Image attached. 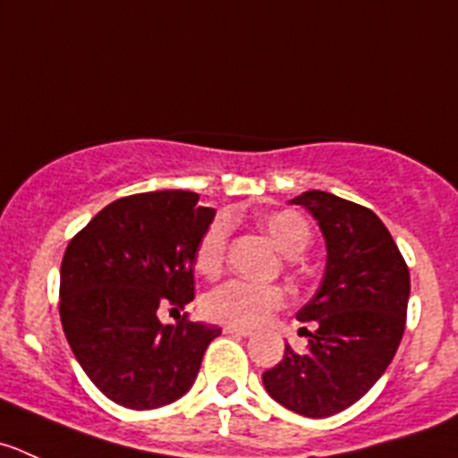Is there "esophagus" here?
I'll return each instance as SVG.
<instances>
[{
  "label": "esophagus",
  "instance_id": "esophagus-1",
  "mask_svg": "<svg viewBox=\"0 0 458 458\" xmlns=\"http://www.w3.org/2000/svg\"><path fill=\"white\" fill-rule=\"evenodd\" d=\"M224 333H230V335L248 337V335H250V328H242V327H233V324H225Z\"/></svg>",
  "mask_w": 458,
  "mask_h": 458
}]
</instances>
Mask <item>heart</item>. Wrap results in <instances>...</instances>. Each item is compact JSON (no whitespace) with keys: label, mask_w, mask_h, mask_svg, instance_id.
I'll use <instances>...</instances> for the list:
<instances>
[{"label":"heart","mask_w":458,"mask_h":458,"mask_svg":"<svg viewBox=\"0 0 458 458\" xmlns=\"http://www.w3.org/2000/svg\"><path fill=\"white\" fill-rule=\"evenodd\" d=\"M259 225L268 233L275 246L284 255H297L310 243L313 230L304 215L297 210H270L259 216ZM230 224L224 215L215 216L199 237L194 248V268L206 277H215L225 261ZM286 304V291L282 286H264L243 279H228L203 295V315L212 322L233 324L250 328L266 322L270 313Z\"/></svg>","instance_id":"1"}]
</instances>
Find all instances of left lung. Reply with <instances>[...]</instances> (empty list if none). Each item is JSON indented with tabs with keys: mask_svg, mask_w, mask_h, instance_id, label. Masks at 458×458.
<instances>
[{
	"mask_svg": "<svg viewBox=\"0 0 458 458\" xmlns=\"http://www.w3.org/2000/svg\"><path fill=\"white\" fill-rule=\"evenodd\" d=\"M293 203L318 219L327 239V270L318 293L297 313L313 322L309 349L286 352L264 371L279 405L324 419L360 401L385 374L405 333L410 268L383 221L365 206L331 192L300 194Z\"/></svg>",
	"mask_w": 458,
	"mask_h": 458,
	"instance_id": "left-lung-1",
	"label": "left lung"
}]
</instances>
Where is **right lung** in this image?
Here are the masks:
<instances>
[{"label":"right lung","mask_w":458,"mask_h":458,"mask_svg":"<svg viewBox=\"0 0 458 458\" xmlns=\"http://www.w3.org/2000/svg\"><path fill=\"white\" fill-rule=\"evenodd\" d=\"M215 210L197 192L161 190L116 199L66 246L60 319L80 367L130 410L170 405L192 387L221 328L158 309L194 300V248Z\"/></svg>","instance_id":"1"}]
</instances>
